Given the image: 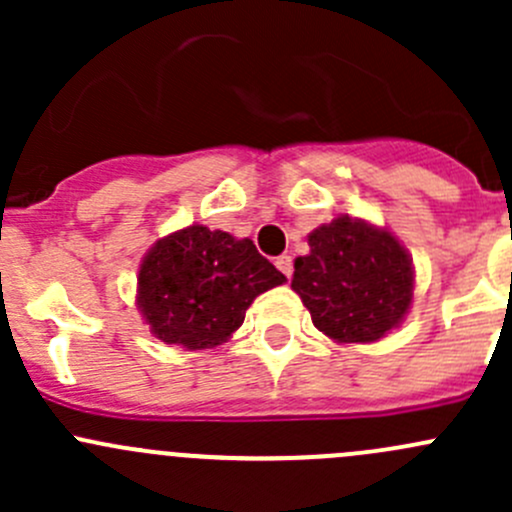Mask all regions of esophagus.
Segmentation results:
<instances>
[{"label":"esophagus","instance_id":"esophagus-1","mask_svg":"<svg viewBox=\"0 0 512 512\" xmlns=\"http://www.w3.org/2000/svg\"><path fill=\"white\" fill-rule=\"evenodd\" d=\"M275 265H277V270H280L282 275L287 277V280H289V277H292V257H289V255H280V257H277V260H275Z\"/></svg>","mask_w":512,"mask_h":512}]
</instances>
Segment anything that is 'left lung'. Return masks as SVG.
<instances>
[{
  "instance_id": "left-lung-1",
  "label": "left lung",
  "mask_w": 512,
  "mask_h": 512,
  "mask_svg": "<svg viewBox=\"0 0 512 512\" xmlns=\"http://www.w3.org/2000/svg\"><path fill=\"white\" fill-rule=\"evenodd\" d=\"M292 289L329 339L376 342L409 312L414 267L391 232L342 215L309 235V255L294 260Z\"/></svg>"
}]
</instances>
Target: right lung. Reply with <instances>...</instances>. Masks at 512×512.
Returning a JSON list of instances; mask_svg holds the SVG:
<instances>
[{
  "instance_id": "right-lung-1",
  "label": "right lung",
  "mask_w": 512,
  "mask_h": 512,
  "mask_svg": "<svg viewBox=\"0 0 512 512\" xmlns=\"http://www.w3.org/2000/svg\"><path fill=\"white\" fill-rule=\"evenodd\" d=\"M285 275L252 240L190 225L163 237L138 270V309L160 342L183 349L223 344L257 294Z\"/></svg>"
}]
</instances>
